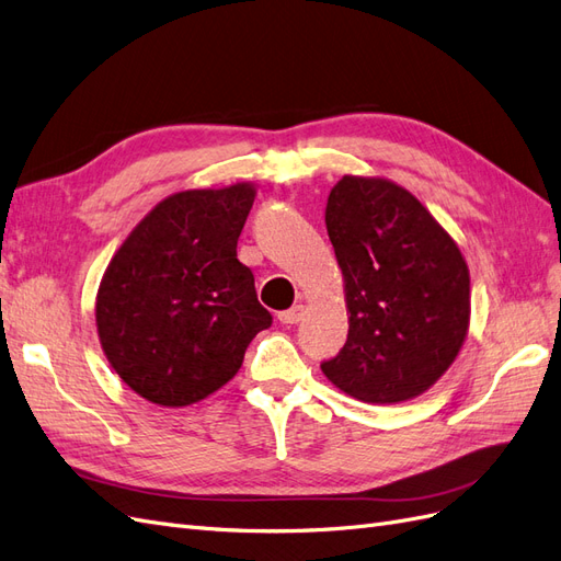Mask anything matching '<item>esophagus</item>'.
Returning <instances> with one entry per match:
<instances>
[{"mask_svg": "<svg viewBox=\"0 0 561 561\" xmlns=\"http://www.w3.org/2000/svg\"><path fill=\"white\" fill-rule=\"evenodd\" d=\"M301 316H304V307H301V304H295L293 309L280 311L278 320L283 322V325H297V322L301 320Z\"/></svg>", "mask_w": 561, "mask_h": 561, "instance_id": "esophagus-1", "label": "esophagus"}]
</instances>
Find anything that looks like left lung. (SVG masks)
Returning a JSON list of instances; mask_svg holds the SVG:
<instances>
[{
    "mask_svg": "<svg viewBox=\"0 0 561 561\" xmlns=\"http://www.w3.org/2000/svg\"><path fill=\"white\" fill-rule=\"evenodd\" d=\"M325 225L346 283L348 336L322 375L369 404L421 396L468 334L461 250L410 192L381 178L339 180Z\"/></svg>",
    "mask_w": 561,
    "mask_h": 561,
    "instance_id": "1",
    "label": "left lung"
}]
</instances>
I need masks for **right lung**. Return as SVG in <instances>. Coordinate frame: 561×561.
I'll use <instances>...</instances> for the list:
<instances>
[{
  "label": "right lung",
  "mask_w": 561,
  "mask_h": 561,
  "mask_svg": "<svg viewBox=\"0 0 561 561\" xmlns=\"http://www.w3.org/2000/svg\"><path fill=\"white\" fill-rule=\"evenodd\" d=\"M252 201L248 182L168 196L112 257L95 301L98 336L145 400L186 407L208 398L271 328L252 271L236 257Z\"/></svg>",
  "instance_id": "add662e5"
}]
</instances>
